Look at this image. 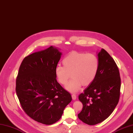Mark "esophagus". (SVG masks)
Returning <instances> with one entry per match:
<instances>
[{
	"mask_svg": "<svg viewBox=\"0 0 133 133\" xmlns=\"http://www.w3.org/2000/svg\"><path fill=\"white\" fill-rule=\"evenodd\" d=\"M72 99L73 100H76L77 99V96H76V95H75V94H72Z\"/></svg>",
	"mask_w": 133,
	"mask_h": 133,
	"instance_id": "obj_1",
	"label": "esophagus"
}]
</instances>
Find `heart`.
I'll use <instances>...</instances> for the list:
<instances>
[{
	"label": "heart",
	"instance_id": "obj_1",
	"mask_svg": "<svg viewBox=\"0 0 133 133\" xmlns=\"http://www.w3.org/2000/svg\"><path fill=\"white\" fill-rule=\"evenodd\" d=\"M63 66H57L55 70V76L62 85L71 80L66 86V89L71 92H76L82 86L90 85L96 78L99 70V61L94 54H86L73 51L69 53L62 60Z\"/></svg>",
	"mask_w": 133,
	"mask_h": 133
}]
</instances>
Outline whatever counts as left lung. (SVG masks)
<instances>
[{"label": "left lung", "instance_id": "8db88e82", "mask_svg": "<svg viewBox=\"0 0 133 133\" xmlns=\"http://www.w3.org/2000/svg\"><path fill=\"white\" fill-rule=\"evenodd\" d=\"M99 61L95 80L79 96L83 108L78 118L89 125H95L107 119L118 103L121 78L116 63L104 49L97 52Z\"/></svg>", "mask_w": 133, "mask_h": 133}]
</instances>
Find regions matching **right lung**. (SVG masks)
I'll list each match as a JSON object with an SVG mask.
<instances>
[{"mask_svg":"<svg viewBox=\"0 0 133 133\" xmlns=\"http://www.w3.org/2000/svg\"><path fill=\"white\" fill-rule=\"evenodd\" d=\"M61 55L53 46L32 53L23 60L16 79V94L23 110L46 125L59 121L72 99L56 79L55 70Z\"/></svg>","mask_w":133,"mask_h":133,"instance_id":"right-lung-1","label":"right lung"}]
</instances>
